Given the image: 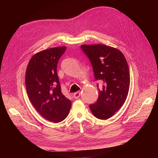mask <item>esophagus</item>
<instances>
[{
	"label": "esophagus",
	"instance_id": "esophagus-1",
	"mask_svg": "<svg viewBox=\"0 0 158 158\" xmlns=\"http://www.w3.org/2000/svg\"><path fill=\"white\" fill-rule=\"evenodd\" d=\"M81 95V92H76L74 94H73V97L74 98H78Z\"/></svg>",
	"mask_w": 158,
	"mask_h": 158
}]
</instances>
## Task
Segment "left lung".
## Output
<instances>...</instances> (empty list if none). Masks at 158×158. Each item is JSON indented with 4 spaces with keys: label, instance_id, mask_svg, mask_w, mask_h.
I'll use <instances>...</instances> for the list:
<instances>
[{
    "label": "left lung",
    "instance_id": "1",
    "mask_svg": "<svg viewBox=\"0 0 158 158\" xmlns=\"http://www.w3.org/2000/svg\"><path fill=\"white\" fill-rule=\"evenodd\" d=\"M81 48L93 66L99 96L89 105L95 117L106 120L111 118L125 102L129 89L130 74L125 56L118 49L102 44L82 45Z\"/></svg>",
    "mask_w": 158,
    "mask_h": 158
}]
</instances>
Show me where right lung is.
<instances>
[{
    "mask_svg": "<svg viewBox=\"0 0 158 158\" xmlns=\"http://www.w3.org/2000/svg\"><path fill=\"white\" fill-rule=\"evenodd\" d=\"M66 47L44 50L31 58L26 72V86L29 100L46 120L58 123L64 120L72 103L61 93L57 64Z\"/></svg>",
    "mask_w": 158,
    "mask_h": 158,
    "instance_id": "right-lung-1",
    "label": "right lung"
}]
</instances>
